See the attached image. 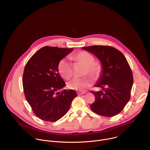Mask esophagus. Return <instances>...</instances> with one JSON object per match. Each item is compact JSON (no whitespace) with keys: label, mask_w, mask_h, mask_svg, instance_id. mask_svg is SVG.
I'll return each instance as SVG.
<instances>
[{"label":"esophagus","mask_w":150,"mask_h":150,"mask_svg":"<svg viewBox=\"0 0 150 150\" xmlns=\"http://www.w3.org/2000/svg\"><path fill=\"white\" fill-rule=\"evenodd\" d=\"M84 94H85V93H84V92H78V93H77L78 96H81V95H83Z\"/></svg>","instance_id":"esophagus-1"}]
</instances>
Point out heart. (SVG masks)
<instances>
[{"label": "heart", "mask_w": 150, "mask_h": 150, "mask_svg": "<svg viewBox=\"0 0 150 150\" xmlns=\"http://www.w3.org/2000/svg\"><path fill=\"white\" fill-rule=\"evenodd\" d=\"M71 59L85 66L84 74H89L94 78H97L101 71V67L99 63L94 62V57L86 52H80L71 56ZM58 71L62 78L70 79L73 75L72 64L66 59H62L58 64ZM93 84L92 79L89 77L81 78H75L68 82L69 88L79 91H83L91 87Z\"/></svg>", "instance_id": "b5f03b06"}]
</instances>
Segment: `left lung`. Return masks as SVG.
I'll return each mask as SVG.
<instances>
[{
	"label": "left lung",
	"mask_w": 150,
	"mask_h": 150,
	"mask_svg": "<svg viewBox=\"0 0 150 150\" xmlns=\"http://www.w3.org/2000/svg\"><path fill=\"white\" fill-rule=\"evenodd\" d=\"M95 55L101 63L102 70L95 87L101 90L91 91L96 100L90 105L94 113L112 117L120 113L129 101L133 85L132 72L125 56L111 46L82 47Z\"/></svg>",
	"instance_id": "obj_1"
}]
</instances>
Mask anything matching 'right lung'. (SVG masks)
<instances>
[{
    "label": "right lung",
    "mask_w": 150,
    "mask_h": 150,
    "mask_svg": "<svg viewBox=\"0 0 150 150\" xmlns=\"http://www.w3.org/2000/svg\"><path fill=\"white\" fill-rule=\"evenodd\" d=\"M72 50L46 46L26 64L23 78L25 96L34 114L42 120L55 122L62 117L77 96L73 90L58 91L66 85L59 74V62Z\"/></svg>",
    "instance_id": "right-lung-1"
}]
</instances>
